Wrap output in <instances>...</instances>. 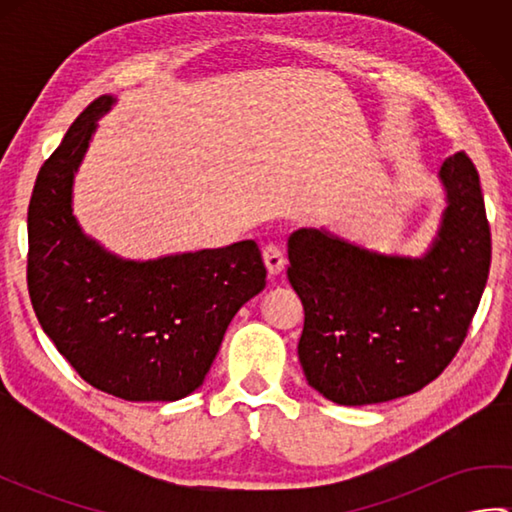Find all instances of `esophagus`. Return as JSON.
<instances>
[{"mask_svg": "<svg viewBox=\"0 0 512 512\" xmlns=\"http://www.w3.org/2000/svg\"><path fill=\"white\" fill-rule=\"evenodd\" d=\"M264 264L268 268L270 275H279L281 270L286 268V257H284V250L275 244H268L264 248Z\"/></svg>", "mask_w": 512, "mask_h": 512, "instance_id": "34e87169", "label": "esophagus"}]
</instances>
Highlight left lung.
<instances>
[{
	"instance_id": "8db88e82",
	"label": "left lung",
	"mask_w": 512,
	"mask_h": 512,
	"mask_svg": "<svg viewBox=\"0 0 512 512\" xmlns=\"http://www.w3.org/2000/svg\"><path fill=\"white\" fill-rule=\"evenodd\" d=\"M438 178L444 211L418 257L378 253L328 228L288 239V279L306 310L299 361L308 385L336 405H376L429 385L480 306L491 266L480 176L458 151Z\"/></svg>"
}]
</instances>
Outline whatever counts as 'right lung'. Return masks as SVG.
I'll list each match as a JSON object with an SVG mask.
<instances>
[{
	"label": "right lung",
	"instance_id": "add662e5",
	"mask_svg": "<svg viewBox=\"0 0 512 512\" xmlns=\"http://www.w3.org/2000/svg\"><path fill=\"white\" fill-rule=\"evenodd\" d=\"M85 107L43 162L28 206V292L48 339L92 387L132 402L193 394L237 310L266 288L253 239L158 259H125L85 235L74 176L112 110Z\"/></svg>",
	"mask_w": 512,
	"mask_h": 512
}]
</instances>
